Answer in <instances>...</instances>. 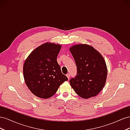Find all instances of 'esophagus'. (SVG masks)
I'll return each mask as SVG.
<instances>
[{
  "label": "esophagus",
  "mask_w": 130,
  "mask_h": 130,
  "mask_svg": "<svg viewBox=\"0 0 130 130\" xmlns=\"http://www.w3.org/2000/svg\"><path fill=\"white\" fill-rule=\"evenodd\" d=\"M66 76H67V77L68 78V79H69V78H70V73L66 74Z\"/></svg>",
  "instance_id": "1"
}]
</instances>
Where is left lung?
<instances>
[{
    "label": "left lung",
    "mask_w": 130,
    "mask_h": 130,
    "mask_svg": "<svg viewBox=\"0 0 130 130\" xmlns=\"http://www.w3.org/2000/svg\"><path fill=\"white\" fill-rule=\"evenodd\" d=\"M77 66V75L70 80L71 87L80 97L97 95L104 87L107 70L104 59L93 47L77 44L70 48Z\"/></svg>",
    "instance_id": "left-lung-1"
}]
</instances>
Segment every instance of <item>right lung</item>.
<instances>
[{
	"label": "right lung",
	"instance_id": "obj_1",
	"mask_svg": "<svg viewBox=\"0 0 130 130\" xmlns=\"http://www.w3.org/2000/svg\"><path fill=\"white\" fill-rule=\"evenodd\" d=\"M61 46L46 43L33 51L23 65L25 82L38 98L48 99L68 78L61 71L57 60Z\"/></svg>",
	"mask_w": 130,
	"mask_h": 130
}]
</instances>
